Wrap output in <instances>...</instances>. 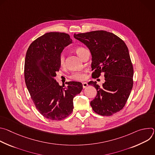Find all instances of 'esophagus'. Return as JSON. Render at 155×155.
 <instances>
[{
    "instance_id": "obj_1",
    "label": "esophagus",
    "mask_w": 155,
    "mask_h": 155,
    "mask_svg": "<svg viewBox=\"0 0 155 155\" xmlns=\"http://www.w3.org/2000/svg\"><path fill=\"white\" fill-rule=\"evenodd\" d=\"M82 84H83V88L86 87V86L88 85L86 82H83V83H82Z\"/></svg>"
}]
</instances>
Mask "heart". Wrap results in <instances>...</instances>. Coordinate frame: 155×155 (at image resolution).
I'll return each mask as SVG.
<instances>
[{"mask_svg":"<svg viewBox=\"0 0 155 155\" xmlns=\"http://www.w3.org/2000/svg\"><path fill=\"white\" fill-rule=\"evenodd\" d=\"M86 49L82 47H78L75 48V51L77 54V55L81 58L83 53L86 50ZM65 64V57L63 54H61L59 57V64L61 66H64ZM87 77L86 75V71H81V72H75L72 73L70 75V78L75 81H83L86 80Z\"/></svg>","mask_w":155,"mask_h":155,"instance_id":"obj_1","label":"heart"}]
</instances>
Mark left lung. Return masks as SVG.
I'll return each instance as SVG.
<instances>
[{
    "label": "left lung",
    "instance_id": "8db88e82",
    "mask_svg": "<svg viewBox=\"0 0 155 155\" xmlns=\"http://www.w3.org/2000/svg\"><path fill=\"white\" fill-rule=\"evenodd\" d=\"M74 38L90 50L92 71L94 70L93 78L104 74L102 87L96 81L88 83L97 90L96 97L90 102L94 112L102 116L118 112L124 107L133 86V66L125 43L105 31L74 34Z\"/></svg>",
    "mask_w": 155,
    "mask_h": 155
}]
</instances>
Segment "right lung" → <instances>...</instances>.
<instances>
[{"label":"right lung","instance_id":"obj_1","mask_svg":"<svg viewBox=\"0 0 155 155\" xmlns=\"http://www.w3.org/2000/svg\"><path fill=\"white\" fill-rule=\"evenodd\" d=\"M64 32H48L29 47L25 62V79L31 99L40 114L51 120H62L73 111L74 97L80 93L82 84L77 81L60 86L54 79L59 71V57L71 43Z\"/></svg>","mask_w":155,"mask_h":155}]
</instances>
